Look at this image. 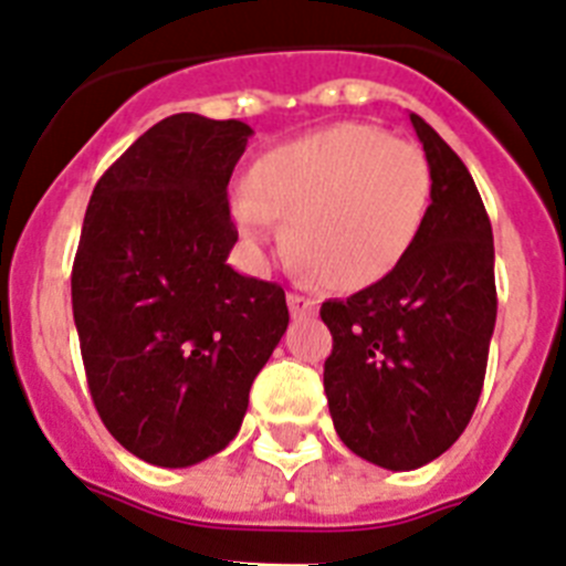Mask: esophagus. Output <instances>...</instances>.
I'll list each match as a JSON object with an SVG mask.
<instances>
[{"label":"esophagus","instance_id":"obj_1","mask_svg":"<svg viewBox=\"0 0 566 566\" xmlns=\"http://www.w3.org/2000/svg\"><path fill=\"white\" fill-rule=\"evenodd\" d=\"M289 308H292V317H294V319L312 317V314L317 312V300L308 297V294L289 292Z\"/></svg>","mask_w":566,"mask_h":566}]
</instances>
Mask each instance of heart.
Here are the masks:
<instances>
[{
    "mask_svg": "<svg viewBox=\"0 0 566 566\" xmlns=\"http://www.w3.org/2000/svg\"><path fill=\"white\" fill-rule=\"evenodd\" d=\"M422 149L374 124H334L272 149L240 184L232 214L258 249L289 243L334 289H365L411 252L431 203Z\"/></svg>",
    "mask_w": 566,
    "mask_h": 566,
    "instance_id": "b5f03b06",
    "label": "heart"
}]
</instances>
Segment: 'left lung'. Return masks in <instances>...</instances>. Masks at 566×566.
<instances>
[{"label": "left lung", "mask_w": 566, "mask_h": 566, "mask_svg": "<svg viewBox=\"0 0 566 566\" xmlns=\"http://www.w3.org/2000/svg\"><path fill=\"white\" fill-rule=\"evenodd\" d=\"M431 164V207L394 272L319 317L334 337L323 368L348 451L388 470L442 457L476 411L496 326L493 229L457 153L411 113Z\"/></svg>", "instance_id": "obj_1"}]
</instances>
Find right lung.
<instances>
[{
    "mask_svg": "<svg viewBox=\"0 0 566 566\" xmlns=\"http://www.w3.org/2000/svg\"><path fill=\"white\" fill-rule=\"evenodd\" d=\"M243 122L169 115L98 178L73 260L90 397L133 457L189 468L240 431L289 326L286 292L227 263Z\"/></svg>",
    "mask_w": 566,
    "mask_h": 566,
    "instance_id": "right-lung-1",
    "label": "right lung"
}]
</instances>
